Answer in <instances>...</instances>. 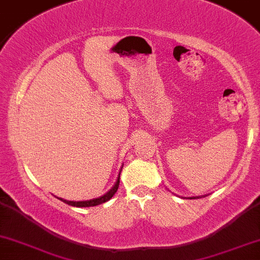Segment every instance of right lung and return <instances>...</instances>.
<instances>
[{"label": "right lung", "instance_id": "obj_1", "mask_svg": "<svg viewBox=\"0 0 260 260\" xmlns=\"http://www.w3.org/2000/svg\"><path fill=\"white\" fill-rule=\"evenodd\" d=\"M118 186H120V176H118L117 178V182L115 183V186L112 187V189H110L109 192L106 193L105 196L100 197V198H96V199H91V201H86V202H70V201H64V199H61L62 202L66 203V204L68 205H72V207H78V208H86V207H95V205H99V204H103V203H105L107 201H110V199L112 198L113 194H115L116 192H117L118 189Z\"/></svg>", "mask_w": 260, "mask_h": 260}]
</instances>
